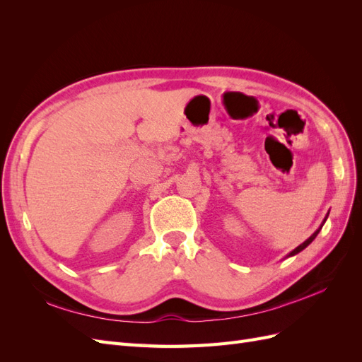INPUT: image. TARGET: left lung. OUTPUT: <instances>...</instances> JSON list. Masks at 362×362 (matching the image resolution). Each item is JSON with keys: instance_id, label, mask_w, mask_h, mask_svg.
I'll list each match as a JSON object with an SVG mask.
<instances>
[{"instance_id": "8db88e82", "label": "left lung", "mask_w": 362, "mask_h": 362, "mask_svg": "<svg viewBox=\"0 0 362 362\" xmlns=\"http://www.w3.org/2000/svg\"><path fill=\"white\" fill-rule=\"evenodd\" d=\"M327 216H329V213H327V214H326V217L323 218V222H322V225L319 226V229H317V231H315V233H314V234H313V235H311L310 238H306V240H305V242H303L302 245H299L298 247H296V249H293V250L290 252V254H288L287 257H293V255H296V254H299V252H300V250H303V249H305L306 246H308V245H311V242H313V240H314V238L317 237V234H319V233H320V229L323 228V225H325V222H326V218H327Z\"/></svg>"}]
</instances>
